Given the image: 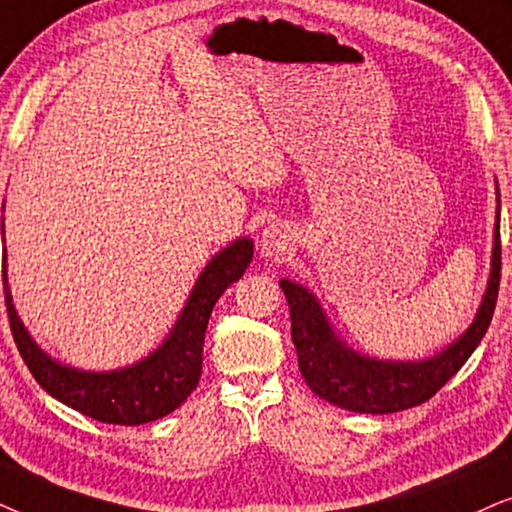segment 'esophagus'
<instances>
[{
    "mask_svg": "<svg viewBox=\"0 0 512 512\" xmlns=\"http://www.w3.org/2000/svg\"><path fill=\"white\" fill-rule=\"evenodd\" d=\"M288 245H290V234L281 222L269 224V227L262 231V236H260L262 255H267V257L283 255V252L288 250Z\"/></svg>",
    "mask_w": 512,
    "mask_h": 512,
    "instance_id": "1",
    "label": "esophagus"
}]
</instances>
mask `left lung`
I'll list each match as a JSON object with an SVG mask.
<instances>
[{"label": "left lung", "mask_w": 512, "mask_h": 512, "mask_svg": "<svg viewBox=\"0 0 512 512\" xmlns=\"http://www.w3.org/2000/svg\"><path fill=\"white\" fill-rule=\"evenodd\" d=\"M501 201L496 208L492 271L475 320L463 335L426 360H377L360 356L335 335L316 297L299 283L283 278L281 288L290 306L292 342L299 372L313 393L327 403L360 414H391L410 410L433 398L478 349L492 323L501 283Z\"/></svg>", "instance_id": "obj_1"}]
</instances>
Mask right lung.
Wrapping results in <instances>:
<instances>
[{"label": "right lung", "mask_w": 512, "mask_h": 512, "mask_svg": "<svg viewBox=\"0 0 512 512\" xmlns=\"http://www.w3.org/2000/svg\"><path fill=\"white\" fill-rule=\"evenodd\" d=\"M250 260V238H238L227 245L201 271L194 290L189 292L185 309L159 349L124 370L84 372L56 363L27 335L25 325L13 309L4 252L2 281L13 339L37 384L60 403L102 424H149L177 410L199 384L210 311L222 292L245 274Z\"/></svg>", "instance_id": "add662e5"}]
</instances>
